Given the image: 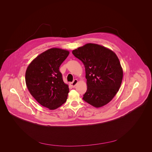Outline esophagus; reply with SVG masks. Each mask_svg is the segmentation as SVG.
I'll list each match as a JSON object with an SVG mask.
<instances>
[{"label": "esophagus", "mask_w": 152, "mask_h": 152, "mask_svg": "<svg viewBox=\"0 0 152 152\" xmlns=\"http://www.w3.org/2000/svg\"><path fill=\"white\" fill-rule=\"evenodd\" d=\"M77 83H78V80H76V79H75V80H74L73 82L70 83V85H71L72 87L74 88V87L76 85V84H77Z\"/></svg>", "instance_id": "obj_1"}]
</instances>
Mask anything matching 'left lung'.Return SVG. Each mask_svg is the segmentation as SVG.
Listing matches in <instances>:
<instances>
[{
  "instance_id": "obj_1",
  "label": "left lung",
  "mask_w": 152,
  "mask_h": 152,
  "mask_svg": "<svg viewBox=\"0 0 152 152\" xmlns=\"http://www.w3.org/2000/svg\"><path fill=\"white\" fill-rule=\"evenodd\" d=\"M85 66L88 88L83 100L100 107L113 99L119 91L123 72L119 58L105 47L88 43L72 51Z\"/></svg>"
}]
</instances>
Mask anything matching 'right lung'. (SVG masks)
<instances>
[{"label":"right lung","instance_id":"1","mask_svg":"<svg viewBox=\"0 0 152 152\" xmlns=\"http://www.w3.org/2000/svg\"><path fill=\"white\" fill-rule=\"evenodd\" d=\"M69 52L53 48L42 53L29 64L26 83L32 96L41 105L55 110L66 101L69 86L64 83L60 66Z\"/></svg>","mask_w":152,"mask_h":152}]
</instances>
